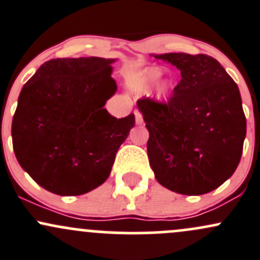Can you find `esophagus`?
Here are the masks:
<instances>
[{
    "label": "esophagus",
    "instance_id": "1",
    "mask_svg": "<svg viewBox=\"0 0 260 260\" xmlns=\"http://www.w3.org/2000/svg\"><path fill=\"white\" fill-rule=\"evenodd\" d=\"M135 116H136V123L138 125H141L143 123V116H142V113L139 112V111H135Z\"/></svg>",
    "mask_w": 260,
    "mask_h": 260
}]
</instances>
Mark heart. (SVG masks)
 <instances>
[{
	"mask_svg": "<svg viewBox=\"0 0 260 260\" xmlns=\"http://www.w3.org/2000/svg\"><path fill=\"white\" fill-rule=\"evenodd\" d=\"M162 75V70L160 68H147L139 71L138 74L135 76L132 81V86L136 90H148L155 85V96L156 99L160 100V101H167L168 99H170V96L173 95L174 91H175L176 86H178V82L174 76L168 75L160 79Z\"/></svg>",
	"mask_w": 260,
	"mask_h": 260,
	"instance_id": "1",
	"label": "heart"
}]
</instances>
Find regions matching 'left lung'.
Returning <instances> with one entry per match:
<instances>
[{
    "mask_svg": "<svg viewBox=\"0 0 260 260\" xmlns=\"http://www.w3.org/2000/svg\"><path fill=\"white\" fill-rule=\"evenodd\" d=\"M180 70L168 104L137 101L149 139L148 158L160 185L182 195L217 189L238 167L247 122L238 86L206 54L153 55Z\"/></svg>",
    "mask_w": 260,
    "mask_h": 260,
    "instance_id": "obj_1",
    "label": "left lung"
}]
</instances>
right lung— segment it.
I'll return each instance as SVG.
<instances>
[{
	"instance_id": "add662e5",
	"label": "right lung",
	"mask_w": 260,
	"mask_h": 260,
	"mask_svg": "<svg viewBox=\"0 0 260 260\" xmlns=\"http://www.w3.org/2000/svg\"><path fill=\"white\" fill-rule=\"evenodd\" d=\"M116 59H51L22 87L12 121L19 165L43 189L60 196L86 193L110 176L135 115L104 108L117 91Z\"/></svg>"
}]
</instances>
